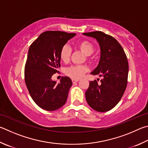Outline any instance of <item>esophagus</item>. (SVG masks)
<instances>
[{"label":"esophagus","mask_w":148,"mask_h":148,"mask_svg":"<svg viewBox=\"0 0 148 148\" xmlns=\"http://www.w3.org/2000/svg\"><path fill=\"white\" fill-rule=\"evenodd\" d=\"M79 81V79H72V82L73 84L76 83V82H77Z\"/></svg>","instance_id":"1"}]
</instances>
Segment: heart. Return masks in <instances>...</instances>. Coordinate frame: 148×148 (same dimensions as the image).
I'll return each mask as SVG.
<instances>
[{"mask_svg":"<svg viewBox=\"0 0 148 148\" xmlns=\"http://www.w3.org/2000/svg\"><path fill=\"white\" fill-rule=\"evenodd\" d=\"M77 47L86 56H90L95 51L94 44L88 40L81 41L77 43ZM71 53V51L69 47L67 45H64L60 51V58L61 60L64 62H68ZM88 70V67L86 66H71L66 69L65 73L71 78L78 79L81 78Z\"/></svg>","mask_w":148,"mask_h":148,"instance_id":"obj_1","label":"heart"}]
</instances>
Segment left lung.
I'll use <instances>...</instances> for the list:
<instances>
[{"label":"left lung","instance_id":"obj_1","mask_svg":"<svg viewBox=\"0 0 148 148\" xmlns=\"http://www.w3.org/2000/svg\"><path fill=\"white\" fill-rule=\"evenodd\" d=\"M99 42L101 58L97 67L91 74L103 77L90 81L85 92L88 104L97 112L112 109L122 97L127 84L129 64L123 49L114 38L101 31L86 32Z\"/></svg>","mask_w":148,"mask_h":148}]
</instances>
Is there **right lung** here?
<instances>
[{"label": "right lung", "mask_w": 148, "mask_h": 148, "mask_svg": "<svg viewBox=\"0 0 148 148\" xmlns=\"http://www.w3.org/2000/svg\"><path fill=\"white\" fill-rule=\"evenodd\" d=\"M76 35L61 31H46L31 44L25 66V81L32 99L48 111L58 109L66 103L72 81L62 77L59 83L51 79L60 67V51Z\"/></svg>", "instance_id": "1"}]
</instances>
